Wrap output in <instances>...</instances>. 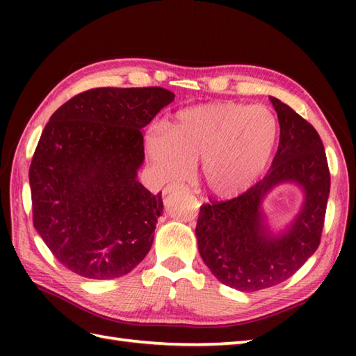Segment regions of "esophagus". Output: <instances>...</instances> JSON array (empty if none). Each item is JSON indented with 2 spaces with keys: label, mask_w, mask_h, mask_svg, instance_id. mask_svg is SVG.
<instances>
[{
  "label": "esophagus",
  "mask_w": 356,
  "mask_h": 356,
  "mask_svg": "<svg viewBox=\"0 0 356 356\" xmlns=\"http://www.w3.org/2000/svg\"><path fill=\"white\" fill-rule=\"evenodd\" d=\"M179 190H186V186L182 185V184H171V185H168V186H165L163 194H170V193L179 191Z\"/></svg>",
  "instance_id": "34e87169"
}]
</instances>
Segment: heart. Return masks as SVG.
I'll return each instance as SVG.
<instances>
[{
  "instance_id": "b5f03b06",
  "label": "heart",
  "mask_w": 356,
  "mask_h": 356,
  "mask_svg": "<svg viewBox=\"0 0 356 356\" xmlns=\"http://www.w3.org/2000/svg\"><path fill=\"white\" fill-rule=\"evenodd\" d=\"M277 116L263 105L211 102L180 110L166 133L149 130L145 149L163 180L184 179L200 159V180L216 197L246 191L275 154Z\"/></svg>"
}]
</instances>
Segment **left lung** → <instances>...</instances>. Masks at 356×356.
<instances>
[{
	"mask_svg": "<svg viewBox=\"0 0 356 356\" xmlns=\"http://www.w3.org/2000/svg\"><path fill=\"white\" fill-rule=\"evenodd\" d=\"M270 102L280 122L272 168L237 197L202 205L195 226L199 252L213 275L243 292L280 284L316 251L330 191V171L320 134L289 105L277 97H270ZM287 179L304 186L307 200L291 229L274 238L262 222L259 203L269 189Z\"/></svg>",
	"mask_w": 356,
	"mask_h": 356,
	"instance_id": "8db88e82",
	"label": "left lung"
}]
</instances>
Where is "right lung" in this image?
Returning <instances> with one entry per match:
<instances>
[{
    "label": "right lung",
    "instance_id": "add662e5",
    "mask_svg": "<svg viewBox=\"0 0 356 356\" xmlns=\"http://www.w3.org/2000/svg\"><path fill=\"white\" fill-rule=\"evenodd\" d=\"M172 99L162 87L92 88L45 125L29 170L33 226L74 274L116 278L148 254L163 202L136 179L142 128Z\"/></svg>",
    "mask_w": 356,
    "mask_h": 356
}]
</instances>
